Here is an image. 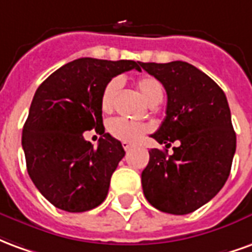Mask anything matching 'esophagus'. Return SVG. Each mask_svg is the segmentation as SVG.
Wrapping results in <instances>:
<instances>
[{
	"label": "esophagus",
	"mask_w": 252,
	"mask_h": 252,
	"mask_svg": "<svg viewBox=\"0 0 252 252\" xmlns=\"http://www.w3.org/2000/svg\"><path fill=\"white\" fill-rule=\"evenodd\" d=\"M123 148L126 150V151H129L132 148V144H129V143H126V142H123Z\"/></svg>",
	"instance_id": "1"
}]
</instances>
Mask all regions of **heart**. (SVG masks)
I'll return each mask as SVG.
<instances>
[{
    "label": "heart",
    "instance_id": "b5f03b06",
    "mask_svg": "<svg viewBox=\"0 0 252 252\" xmlns=\"http://www.w3.org/2000/svg\"><path fill=\"white\" fill-rule=\"evenodd\" d=\"M135 86L139 90V93L142 94L143 98L146 99L148 105H158L162 98H163V88L162 83L159 82L157 78L151 77V75H143L139 77L135 82ZM121 89V79L120 78H113L109 82L106 83L102 89L101 93V99H99V105L101 109L104 110L105 113H109L113 110L116 104V98L120 93ZM148 128L146 124H140V123H132L126 119H113L109 121L108 124V131L110 135L116 139H119L121 142L126 143H135L139 142L146 133L148 132Z\"/></svg>",
    "mask_w": 252,
    "mask_h": 252
}]
</instances>
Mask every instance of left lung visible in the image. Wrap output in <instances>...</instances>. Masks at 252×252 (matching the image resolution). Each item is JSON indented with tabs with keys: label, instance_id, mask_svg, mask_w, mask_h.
I'll return each instance as SVG.
<instances>
[{
	"label": "left lung",
	"instance_id": "obj_1",
	"mask_svg": "<svg viewBox=\"0 0 252 252\" xmlns=\"http://www.w3.org/2000/svg\"><path fill=\"white\" fill-rule=\"evenodd\" d=\"M167 93L166 119L151 135L159 144L178 142L167 155L150 150L142 173L143 193L160 212L188 215L211 201L227 182L236 133L225 94L190 63H142Z\"/></svg>",
	"mask_w": 252,
	"mask_h": 252
}]
</instances>
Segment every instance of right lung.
<instances>
[{
	"label": "right lung",
	"instance_id": "add662e5",
	"mask_svg": "<svg viewBox=\"0 0 252 252\" xmlns=\"http://www.w3.org/2000/svg\"><path fill=\"white\" fill-rule=\"evenodd\" d=\"M140 62L79 58L52 72L36 90L23 129L27 170L37 190L66 212H86L108 195L110 177L126 151L105 133L102 89ZM101 135L94 149L83 132Z\"/></svg>",
	"mask_w": 252,
	"mask_h": 252
}]
</instances>
